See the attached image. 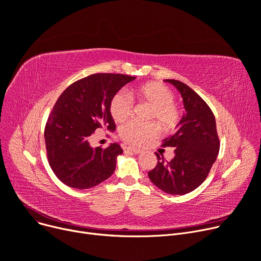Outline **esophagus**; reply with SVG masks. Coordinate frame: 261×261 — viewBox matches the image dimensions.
<instances>
[{"label":"esophagus","instance_id":"esophagus-1","mask_svg":"<svg viewBox=\"0 0 261 261\" xmlns=\"http://www.w3.org/2000/svg\"><path fill=\"white\" fill-rule=\"evenodd\" d=\"M126 151L133 152V154H140V152H142V149H140V148H135V147H127V148H126Z\"/></svg>","mask_w":261,"mask_h":261}]
</instances>
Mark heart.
<instances>
[{
  "label": "heart",
  "instance_id": "heart-1",
  "mask_svg": "<svg viewBox=\"0 0 261 261\" xmlns=\"http://www.w3.org/2000/svg\"><path fill=\"white\" fill-rule=\"evenodd\" d=\"M132 94L140 102L151 106L148 118L156 120L164 130L177 126L180 120V110L174 103L175 95L166 85L160 82H148L133 88ZM110 113L118 123L127 121L134 113V103L123 91H118L111 100ZM159 128L154 122L132 121L122 126L120 137L132 145H142L158 135Z\"/></svg>",
  "mask_w": 261,
  "mask_h": 261
}]
</instances>
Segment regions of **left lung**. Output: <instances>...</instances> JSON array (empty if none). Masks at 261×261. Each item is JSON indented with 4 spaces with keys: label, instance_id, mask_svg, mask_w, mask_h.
Returning <instances> with one entry per match:
<instances>
[{
    "label": "left lung",
    "instance_id": "8db88e82",
    "mask_svg": "<svg viewBox=\"0 0 261 261\" xmlns=\"http://www.w3.org/2000/svg\"><path fill=\"white\" fill-rule=\"evenodd\" d=\"M172 83L183 99V114L174 135L163 140L162 146L175 147V157L165 161L156 152L157 165L148 177L161 191L171 195H185L197 189L206 179L216 161L220 142L216 120L205 101L187 84L178 80Z\"/></svg>",
    "mask_w": 261,
    "mask_h": 261
}]
</instances>
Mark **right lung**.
Listing matches in <instances>:
<instances>
[{
  "label": "right lung",
  "mask_w": 261,
  "mask_h": 261,
  "mask_svg": "<svg viewBox=\"0 0 261 261\" xmlns=\"http://www.w3.org/2000/svg\"><path fill=\"white\" fill-rule=\"evenodd\" d=\"M135 79L121 73L90 74L69 85L57 100L44 138L51 170L67 187L94 188L115 172L117 157L123 149L118 143L94 148L89 140L99 128L116 129L111 100Z\"/></svg>",
  "instance_id": "add662e5"
}]
</instances>
